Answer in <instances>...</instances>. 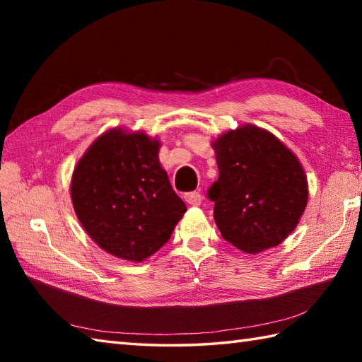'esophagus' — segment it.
<instances>
[{
  "label": "esophagus",
  "instance_id": "34e87169",
  "mask_svg": "<svg viewBox=\"0 0 362 362\" xmlns=\"http://www.w3.org/2000/svg\"><path fill=\"white\" fill-rule=\"evenodd\" d=\"M183 199H185L187 204L193 205V206L201 205V202H202V197H201V194H199V193H187L185 196H183Z\"/></svg>",
  "mask_w": 362,
  "mask_h": 362
}]
</instances>
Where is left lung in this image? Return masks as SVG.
Wrapping results in <instances>:
<instances>
[{
	"mask_svg": "<svg viewBox=\"0 0 362 362\" xmlns=\"http://www.w3.org/2000/svg\"><path fill=\"white\" fill-rule=\"evenodd\" d=\"M211 148L219 177L209 197L222 238L244 253L283 243L308 204V180L296 153L253 124L221 134Z\"/></svg>",
	"mask_w": 362,
	"mask_h": 362,
	"instance_id": "8db88e82",
	"label": "left lung"
}]
</instances>
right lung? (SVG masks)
<instances>
[{
    "label": "right lung",
    "mask_w": 362,
    "mask_h": 362,
    "mask_svg": "<svg viewBox=\"0 0 362 362\" xmlns=\"http://www.w3.org/2000/svg\"><path fill=\"white\" fill-rule=\"evenodd\" d=\"M160 140L115 127L76 165L71 201L87 235L110 255L141 263L163 247L187 205L160 165Z\"/></svg>",
    "instance_id": "add662e5"
}]
</instances>
